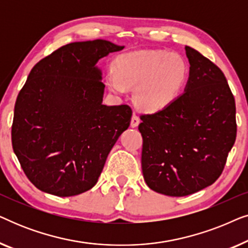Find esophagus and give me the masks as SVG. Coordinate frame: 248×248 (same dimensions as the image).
<instances>
[{
  "label": "esophagus",
  "mask_w": 248,
  "mask_h": 248,
  "mask_svg": "<svg viewBox=\"0 0 248 248\" xmlns=\"http://www.w3.org/2000/svg\"><path fill=\"white\" fill-rule=\"evenodd\" d=\"M139 124H140V118H139L135 114H133L131 120V127H137Z\"/></svg>",
  "instance_id": "obj_1"
}]
</instances>
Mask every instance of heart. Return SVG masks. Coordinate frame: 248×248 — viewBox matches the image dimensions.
Masks as SVG:
<instances>
[{"mask_svg": "<svg viewBox=\"0 0 248 248\" xmlns=\"http://www.w3.org/2000/svg\"><path fill=\"white\" fill-rule=\"evenodd\" d=\"M187 78L188 66L179 55L159 49L135 50L121 54L113 61L106 84L120 96L135 88L137 106L148 113H157L174 103Z\"/></svg>", "mask_w": 248, "mask_h": 248, "instance_id": "1", "label": "heart"}]
</instances>
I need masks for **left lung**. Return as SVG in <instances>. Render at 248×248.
I'll return each mask as SVG.
<instances>
[{
    "label": "left lung",
    "mask_w": 248,
    "mask_h": 248,
    "mask_svg": "<svg viewBox=\"0 0 248 248\" xmlns=\"http://www.w3.org/2000/svg\"><path fill=\"white\" fill-rule=\"evenodd\" d=\"M189 77L170 106L141 115L142 172L152 191L186 196L212 185L236 140V105L222 71L186 46Z\"/></svg>",
    "instance_id": "obj_1"
}]
</instances>
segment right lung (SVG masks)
<instances>
[{
  "label": "right lung",
  "mask_w": 248,
  "mask_h": 248,
  "mask_svg": "<svg viewBox=\"0 0 248 248\" xmlns=\"http://www.w3.org/2000/svg\"><path fill=\"white\" fill-rule=\"evenodd\" d=\"M123 48L103 39L71 43L30 71L16 101L11 139L21 168L40 191L64 198L96 185L132 116L127 105H103L96 64Z\"/></svg>",
  "instance_id": "add662e5"
}]
</instances>
